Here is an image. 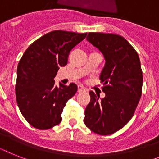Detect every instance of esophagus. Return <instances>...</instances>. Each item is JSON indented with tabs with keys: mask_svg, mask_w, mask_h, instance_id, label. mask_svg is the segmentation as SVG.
<instances>
[{
	"mask_svg": "<svg viewBox=\"0 0 159 159\" xmlns=\"http://www.w3.org/2000/svg\"><path fill=\"white\" fill-rule=\"evenodd\" d=\"M77 91H78V92L86 91V88H84L82 86H77Z\"/></svg>",
	"mask_w": 159,
	"mask_h": 159,
	"instance_id": "esophagus-1",
	"label": "esophagus"
}]
</instances>
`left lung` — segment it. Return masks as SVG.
<instances>
[{"instance_id": "obj_1", "label": "left lung", "mask_w": 159, "mask_h": 159, "mask_svg": "<svg viewBox=\"0 0 159 159\" xmlns=\"http://www.w3.org/2000/svg\"><path fill=\"white\" fill-rule=\"evenodd\" d=\"M86 40L106 61L99 77L105 97L90 92L84 123L97 134L110 135L127 125L135 112L143 83L141 62L135 49L120 35L90 32Z\"/></svg>"}]
</instances>
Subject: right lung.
Instances as JSON below:
<instances>
[{
    "instance_id": "right-lung-1",
    "label": "right lung",
    "mask_w": 159,
    "mask_h": 159,
    "mask_svg": "<svg viewBox=\"0 0 159 159\" xmlns=\"http://www.w3.org/2000/svg\"><path fill=\"white\" fill-rule=\"evenodd\" d=\"M86 34L53 30L34 41L22 55L17 69L16 99L24 118L35 129H52L62 120L63 108L77 86H57L54 77L60 67L67 65L70 51Z\"/></svg>"
}]
</instances>
